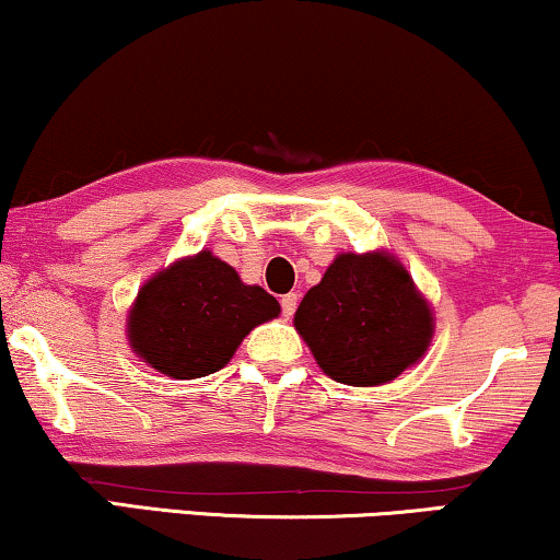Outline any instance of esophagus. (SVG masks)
I'll return each mask as SVG.
<instances>
[{
  "mask_svg": "<svg viewBox=\"0 0 560 560\" xmlns=\"http://www.w3.org/2000/svg\"><path fill=\"white\" fill-rule=\"evenodd\" d=\"M280 308H282V316H285V318L293 316L295 308H298V293L282 295V298H280Z\"/></svg>",
  "mask_w": 560,
  "mask_h": 560,
  "instance_id": "obj_1",
  "label": "esophagus"
}]
</instances>
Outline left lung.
I'll list each match as a JSON object with an SVG mask.
<instances>
[{
	"label": "left lung",
	"instance_id": "obj_1",
	"mask_svg": "<svg viewBox=\"0 0 560 560\" xmlns=\"http://www.w3.org/2000/svg\"><path fill=\"white\" fill-rule=\"evenodd\" d=\"M295 329L326 375L381 386L422 358L432 311L388 254H339L295 311Z\"/></svg>",
	"mask_w": 560,
	"mask_h": 560
}]
</instances>
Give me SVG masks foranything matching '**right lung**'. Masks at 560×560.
Listing matches in <instances>:
<instances>
[{
    "label": "right lung",
    "instance_id": "1",
    "mask_svg": "<svg viewBox=\"0 0 560 560\" xmlns=\"http://www.w3.org/2000/svg\"><path fill=\"white\" fill-rule=\"evenodd\" d=\"M278 314L265 288L244 285L234 267L200 252L141 288L128 337L159 373L192 381L221 370L254 326Z\"/></svg>",
    "mask_w": 560,
    "mask_h": 560
}]
</instances>
